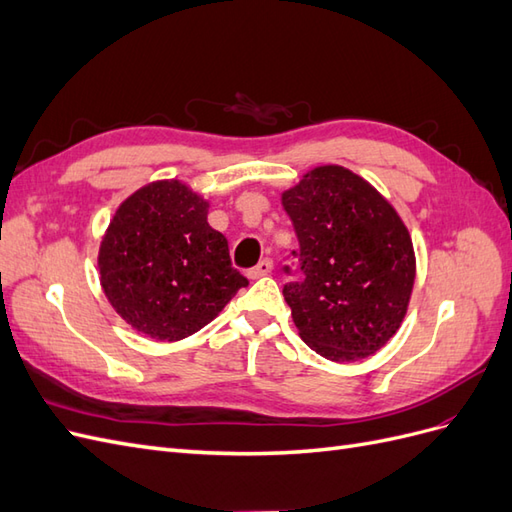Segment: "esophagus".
I'll return each mask as SVG.
<instances>
[{"instance_id": "obj_1", "label": "esophagus", "mask_w": 512, "mask_h": 512, "mask_svg": "<svg viewBox=\"0 0 512 512\" xmlns=\"http://www.w3.org/2000/svg\"><path fill=\"white\" fill-rule=\"evenodd\" d=\"M271 273H273V260L271 258L260 260L254 269L247 271V275H250V280H258V277H265V275H271Z\"/></svg>"}]
</instances>
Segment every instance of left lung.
<instances>
[{
    "label": "left lung",
    "instance_id": "1",
    "mask_svg": "<svg viewBox=\"0 0 512 512\" xmlns=\"http://www.w3.org/2000/svg\"><path fill=\"white\" fill-rule=\"evenodd\" d=\"M299 237L303 282L284 286L303 342L335 363L376 354L406 318L416 256L395 207L339 164H322L282 192Z\"/></svg>",
    "mask_w": 512,
    "mask_h": 512
}]
</instances>
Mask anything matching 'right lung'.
Segmentation results:
<instances>
[{
  "label": "right lung",
  "instance_id": "right-lung-1",
  "mask_svg": "<svg viewBox=\"0 0 512 512\" xmlns=\"http://www.w3.org/2000/svg\"><path fill=\"white\" fill-rule=\"evenodd\" d=\"M207 213L209 200L181 179L151 181L117 207L98 250L100 286L134 331L179 342L247 286Z\"/></svg>",
  "mask_w": 512,
  "mask_h": 512
}]
</instances>
